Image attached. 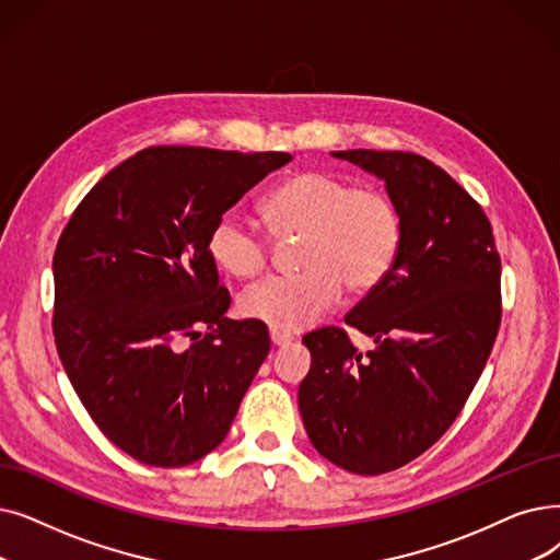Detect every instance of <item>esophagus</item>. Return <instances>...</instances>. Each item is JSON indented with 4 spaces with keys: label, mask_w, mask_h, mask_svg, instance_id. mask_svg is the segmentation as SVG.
Masks as SVG:
<instances>
[{
    "label": "esophagus",
    "mask_w": 560,
    "mask_h": 560,
    "mask_svg": "<svg viewBox=\"0 0 560 560\" xmlns=\"http://www.w3.org/2000/svg\"><path fill=\"white\" fill-rule=\"evenodd\" d=\"M270 338H272V346L275 348H283V346L290 343V340H293V336H288V334L279 331V329H270Z\"/></svg>",
    "instance_id": "34e87169"
}]
</instances>
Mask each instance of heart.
I'll list each match as a JSON object with an SVG mask.
<instances>
[{"label": "heart", "mask_w": 560, "mask_h": 560, "mask_svg": "<svg viewBox=\"0 0 560 560\" xmlns=\"http://www.w3.org/2000/svg\"><path fill=\"white\" fill-rule=\"evenodd\" d=\"M262 220L277 240H300L302 272L252 285L242 315L279 331L313 325L338 302L375 290L394 270L402 247L398 206L377 189H357L327 172H302L279 183L262 201ZM212 260L237 279L258 277L270 262V240L237 212H224L208 235Z\"/></svg>", "instance_id": "1"}]
</instances>
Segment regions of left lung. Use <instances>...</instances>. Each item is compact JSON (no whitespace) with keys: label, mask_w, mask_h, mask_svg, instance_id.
<instances>
[{"label":"left lung","mask_w":560,"mask_h":560,"mask_svg":"<svg viewBox=\"0 0 560 560\" xmlns=\"http://www.w3.org/2000/svg\"><path fill=\"white\" fill-rule=\"evenodd\" d=\"M384 180L402 217L388 277L346 329L302 338L311 369L298 400L311 444L336 467L377 476L425 453L451 428L488 363L501 325V258L482 208L442 166L402 151H334Z\"/></svg>","instance_id":"left-lung-1"}]
</instances>
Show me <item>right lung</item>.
<instances>
[{
    "instance_id": "1",
    "label": "right lung",
    "mask_w": 560,
    "mask_h": 560,
    "mask_svg": "<svg viewBox=\"0 0 560 560\" xmlns=\"http://www.w3.org/2000/svg\"><path fill=\"white\" fill-rule=\"evenodd\" d=\"M290 160L151 145L93 185L57 242L63 371L93 423L143 465L185 467L220 446L270 352L262 323L224 315L208 235Z\"/></svg>"
}]
</instances>
